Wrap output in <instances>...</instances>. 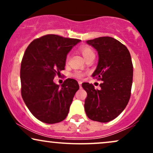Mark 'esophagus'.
I'll list each match as a JSON object with an SVG mask.
<instances>
[{"label":"esophagus","instance_id":"1","mask_svg":"<svg viewBox=\"0 0 153 153\" xmlns=\"http://www.w3.org/2000/svg\"><path fill=\"white\" fill-rule=\"evenodd\" d=\"M78 84H79V87H80V88H82V85H81L82 82H80V81H79V82H78Z\"/></svg>","mask_w":153,"mask_h":153}]
</instances>
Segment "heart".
<instances>
[{
  "mask_svg": "<svg viewBox=\"0 0 153 153\" xmlns=\"http://www.w3.org/2000/svg\"><path fill=\"white\" fill-rule=\"evenodd\" d=\"M80 52H81L82 56H83L85 59H87L88 57H91V56L95 55L92 49L88 46H82L80 47ZM82 75H83L82 73L78 71L75 72V73H73V76H75V78H81V77H82Z\"/></svg>",
  "mask_w": 153,
  "mask_h": 153,
  "instance_id": "1",
  "label": "heart"
}]
</instances>
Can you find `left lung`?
I'll return each instance as SVG.
<instances>
[{"mask_svg":"<svg viewBox=\"0 0 153 153\" xmlns=\"http://www.w3.org/2000/svg\"><path fill=\"white\" fill-rule=\"evenodd\" d=\"M96 49L99 62L92 77L102 80L101 89L83 82L87 92L85 107L87 117L93 121L108 122L117 118L129 102L133 79V65L128 49L110 36L86 41Z\"/></svg>","mask_w":153,"mask_h":153,"instance_id":"left-lung-1","label":"left lung"}]
</instances>
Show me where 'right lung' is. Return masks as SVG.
I'll return each mask as SVG.
<instances>
[{
	"label": "right lung",
	"instance_id": "1",
	"mask_svg": "<svg viewBox=\"0 0 153 153\" xmlns=\"http://www.w3.org/2000/svg\"><path fill=\"white\" fill-rule=\"evenodd\" d=\"M77 39L47 34L31 42L21 65L22 96L26 106L41 122L55 124L68 114L78 82L68 78L61 87L53 81L65 70L67 54L80 42Z\"/></svg>",
	"mask_w": 153,
	"mask_h": 153
}]
</instances>
